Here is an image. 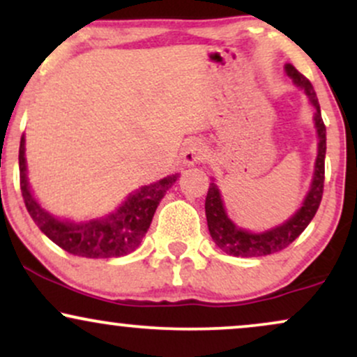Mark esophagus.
<instances>
[{
    "label": "esophagus",
    "mask_w": 357,
    "mask_h": 357,
    "mask_svg": "<svg viewBox=\"0 0 357 357\" xmlns=\"http://www.w3.org/2000/svg\"><path fill=\"white\" fill-rule=\"evenodd\" d=\"M208 149L202 141H191L190 144L184 147L183 159L186 165H196V162H202L203 159H206Z\"/></svg>",
    "instance_id": "34e87169"
}]
</instances>
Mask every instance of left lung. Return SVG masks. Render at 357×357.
Returning <instances> with one entry per match:
<instances>
[{"label": "left lung", "mask_w": 357, "mask_h": 357, "mask_svg": "<svg viewBox=\"0 0 357 357\" xmlns=\"http://www.w3.org/2000/svg\"><path fill=\"white\" fill-rule=\"evenodd\" d=\"M287 75L290 77L298 87L304 89V92L309 96L310 102L315 107V127H317L319 134V153L317 161H315V173L312 188H310L309 195H307L304 204L296 215L289 221H285L280 227L273 228V230L265 233H248L241 228L235 227L230 218L227 216L221 202V195L218 186L215 183H210L208 188L206 202H204V211H206L208 230L213 241L218 245L220 250H223L228 255L235 257H264L270 253L280 252L289 247L294 240L305 230L307 225L312 221L315 213L319 210V204L322 202L324 192V161H326V126H324L321 107H319L317 96L315 90L307 77L302 75L294 65H285Z\"/></svg>", "instance_id": "obj_1"}]
</instances>
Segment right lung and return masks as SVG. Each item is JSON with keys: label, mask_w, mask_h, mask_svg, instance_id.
<instances>
[{"label": "right lung", "mask_w": 357, "mask_h": 357, "mask_svg": "<svg viewBox=\"0 0 357 357\" xmlns=\"http://www.w3.org/2000/svg\"><path fill=\"white\" fill-rule=\"evenodd\" d=\"M18 161L23 202L36 227L65 252L87 258L122 257L134 252L149 230L159 202L178 179V174H173L149 186H142L132 192L116 213H110L105 218L89 223H68L53 218L31 195L24 165V136L20 141Z\"/></svg>", "instance_id": "obj_1"}]
</instances>
